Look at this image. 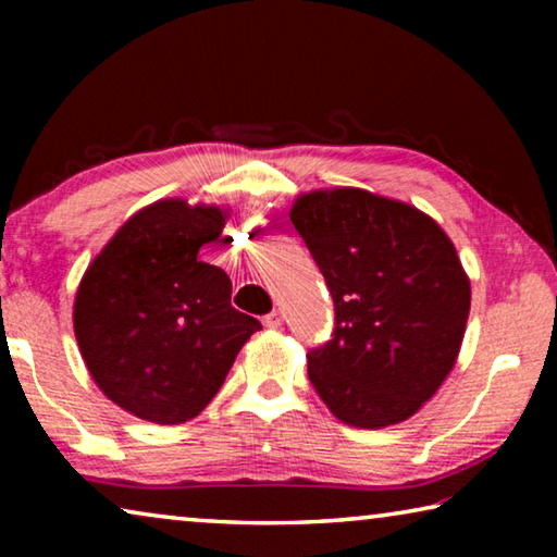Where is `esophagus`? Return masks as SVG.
Instances as JSON below:
<instances>
[{"instance_id":"obj_1","label":"esophagus","mask_w":557,"mask_h":557,"mask_svg":"<svg viewBox=\"0 0 557 557\" xmlns=\"http://www.w3.org/2000/svg\"><path fill=\"white\" fill-rule=\"evenodd\" d=\"M262 324H265L268 329H280L282 324H285V314H282L280 309H275V312H270L268 317H262Z\"/></svg>"}]
</instances>
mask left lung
Listing matches in <instances>:
<instances>
[{"label": "left lung", "mask_w": 557, "mask_h": 557, "mask_svg": "<svg viewBox=\"0 0 557 557\" xmlns=\"http://www.w3.org/2000/svg\"><path fill=\"white\" fill-rule=\"evenodd\" d=\"M289 219L336 309L332 342L307 354L319 398L354 428L408 420L465 338L471 285L455 243L414 206L354 186L299 194Z\"/></svg>", "instance_id": "8db88e82"}]
</instances>
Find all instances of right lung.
<instances>
[{"instance_id": "obj_1", "label": "right lung", "mask_w": 557, "mask_h": 557, "mask_svg": "<svg viewBox=\"0 0 557 557\" xmlns=\"http://www.w3.org/2000/svg\"><path fill=\"white\" fill-rule=\"evenodd\" d=\"M225 221L221 206L149 203L120 225L75 292L83 361L98 388L139 420L196 418L262 329L231 307V277L199 260Z\"/></svg>"}]
</instances>
